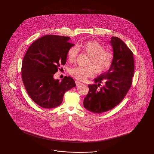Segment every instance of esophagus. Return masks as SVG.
<instances>
[{"label":"esophagus","mask_w":154,"mask_h":154,"mask_svg":"<svg viewBox=\"0 0 154 154\" xmlns=\"http://www.w3.org/2000/svg\"><path fill=\"white\" fill-rule=\"evenodd\" d=\"M75 84H76V85H77V86H78V85H80L82 84V83H81V82H80L78 81H75Z\"/></svg>","instance_id":"obj_1"}]
</instances>
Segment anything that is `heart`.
<instances>
[{
  "instance_id": "obj_1",
  "label": "heart",
  "mask_w": 154,
  "mask_h": 154,
  "mask_svg": "<svg viewBox=\"0 0 154 154\" xmlns=\"http://www.w3.org/2000/svg\"><path fill=\"white\" fill-rule=\"evenodd\" d=\"M82 52L89 56L86 67L74 66L70 69L69 73L75 79L84 80L93 76L94 72L102 74L106 72L112 65L113 54L109 50H105L103 44L96 40L82 42L78 45ZM79 53V50L75 46L68 49L66 56L70 63H74Z\"/></svg>"
}]
</instances>
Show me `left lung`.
<instances>
[{
	"label": "left lung",
	"mask_w": 154,
	"mask_h": 154,
	"mask_svg": "<svg viewBox=\"0 0 154 154\" xmlns=\"http://www.w3.org/2000/svg\"><path fill=\"white\" fill-rule=\"evenodd\" d=\"M113 61L108 72L94 79L95 84L88 85L89 92L84 100L85 109L94 113L109 111L118 105L126 95L132 84L134 60L132 51L117 37H111ZM106 81L100 89L101 82Z\"/></svg>",
	"instance_id": "8db88e82"
}]
</instances>
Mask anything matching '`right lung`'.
<instances>
[{
	"label": "right lung",
	"mask_w": 154,
	"mask_h": 154,
	"mask_svg": "<svg viewBox=\"0 0 154 154\" xmlns=\"http://www.w3.org/2000/svg\"><path fill=\"white\" fill-rule=\"evenodd\" d=\"M70 37L45 35L32 43L26 53L21 66V75L27 93L38 105L52 109L60 106L64 93L75 86L71 77L61 81L53 75L61 65L66 61V53L70 47Z\"/></svg>",
	"instance_id": "obj_1"
}]
</instances>
